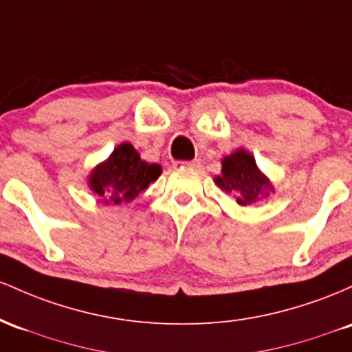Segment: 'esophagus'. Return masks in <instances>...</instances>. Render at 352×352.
<instances>
[{
  "mask_svg": "<svg viewBox=\"0 0 352 352\" xmlns=\"http://www.w3.org/2000/svg\"><path fill=\"white\" fill-rule=\"evenodd\" d=\"M175 166H186V168H199L201 163L199 160H192V161H176Z\"/></svg>",
  "mask_w": 352,
  "mask_h": 352,
  "instance_id": "esophagus-1",
  "label": "esophagus"
}]
</instances>
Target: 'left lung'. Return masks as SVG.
<instances>
[{
	"label": "left lung",
	"mask_w": 352,
	"mask_h": 352,
	"mask_svg": "<svg viewBox=\"0 0 352 352\" xmlns=\"http://www.w3.org/2000/svg\"><path fill=\"white\" fill-rule=\"evenodd\" d=\"M216 183L229 192H234L241 206H252L267 199L272 186L267 177L261 175L254 157L244 149H238L223 161V175L216 177Z\"/></svg>",
	"instance_id": "1"
}]
</instances>
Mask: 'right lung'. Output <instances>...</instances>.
I'll return each mask as SVG.
<instances>
[{
	"label": "right lung",
	"mask_w": 352,
	"mask_h": 352,
	"mask_svg": "<svg viewBox=\"0 0 352 352\" xmlns=\"http://www.w3.org/2000/svg\"><path fill=\"white\" fill-rule=\"evenodd\" d=\"M160 175V164L144 163L133 144L123 143L114 149L108 161L91 173L89 186L104 203L120 204L133 201Z\"/></svg>",
	"instance_id": "obj_1"
}]
</instances>
